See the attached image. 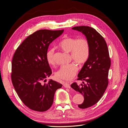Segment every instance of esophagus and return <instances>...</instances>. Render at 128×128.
I'll return each mask as SVG.
<instances>
[{
    "label": "esophagus",
    "instance_id": "1",
    "mask_svg": "<svg viewBox=\"0 0 128 128\" xmlns=\"http://www.w3.org/2000/svg\"><path fill=\"white\" fill-rule=\"evenodd\" d=\"M64 86L65 88H71L70 84L68 83H67V82H66V83H64Z\"/></svg>",
    "mask_w": 128,
    "mask_h": 128
}]
</instances>
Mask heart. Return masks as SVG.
<instances>
[{
	"mask_svg": "<svg viewBox=\"0 0 128 128\" xmlns=\"http://www.w3.org/2000/svg\"><path fill=\"white\" fill-rule=\"evenodd\" d=\"M59 46L63 51L70 53V60L76 62L62 66L56 72L58 78L69 80L78 70V64L76 63L82 65L88 60L91 51L90 42L85 37H66L60 42ZM54 52V48H49L46 52V60L50 65L55 64Z\"/></svg>",
	"mask_w": 128,
	"mask_h": 128,
	"instance_id": "1",
	"label": "heart"
}]
</instances>
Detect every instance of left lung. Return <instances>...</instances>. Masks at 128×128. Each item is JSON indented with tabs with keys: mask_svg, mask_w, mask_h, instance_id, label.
<instances>
[{
	"mask_svg": "<svg viewBox=\"0 0 128 128\" xmlns=\"http://www.w3.org/2000/svg\"><path fill=\"white\" fill-rule=\"evenodd\" d=\"M82 32L90 42V55L80 72L77 80L86 81L78 86L73 83L71 87L84 96L80 108H86L94 105L101 99L108 84V72L111 61L106 42L104 37L92 27L77 26L72 28Z\"/></svg>",
	"mask_w": 128,
	"mask_h": 128,
	"instance_id": "left-lung-1",
	"label": "left lung"
}]
</instances>
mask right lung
<instances>
[{
    "label": "right lung",
    "mask_w": 128,
    "mask_h": 128,
    "mask_svg": "<svg viewBox=\"0 0 128 128\" xmlns=\"http://www.w3.org/2000/svg\"><path fill=\"white\" fill-rule=\"evenodd\" d=\"M64 31L38 30L27 37L14 54L12 82L18 97L31 110L37 112L48 110L52 105L56 90L62 86L52 80L44 84L42 80L52 74L46 60V52L50 44Z\"/></svg>",
    "instance_id": "add662e5"
}]
</instances>
